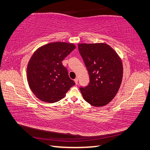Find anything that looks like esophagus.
Instances as JSON below:
<instances>
[{
  "instance_id": "esophagus-1",
  "label": "esophagus",
  "mask_w": 150,
  "mask_h": 150,
  "mask_svg": "<svg viewBox=\"0 0 150 150\" xmlns=\"http://www.w3.org/2000/svg\"><path fill=\"white\" fill-rule=\"evenodd\" d=\"M74 82H75V83L77 85L78 83V78H76L75 79H74Z\"/></svg>"
}]
</instances>
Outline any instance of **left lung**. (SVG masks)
Wrapping results in <instances>:
<instances>
[{"mask_svg":"<svg viewBox=\"0 0 150 150\" xmlns=\"http://www.w3.org/2000/svg\"><path fill=\"white\" fill-rule=\"evenodd\" d=\"M78 49L87 69L90 82L80 91L85 100L99 107L110 102L122 82L121 58L110 46L104 43L79 44Z\"/></svg>","mask_w":150,"mask_h":150,"instance_id":"1","label":"left lung"}]
</instances>
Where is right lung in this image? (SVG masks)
<instances>
[{"mask_svg":"<svg viewBox=\"0 0 150 150\" xmlns=\"http://www.w3.org/2000/svg\"><path fill=\"white\" fill-rule=\"evenodd\" d=\"M75 48L73 44L56 42L33 53L28 65L27 78L31 91L40 100L57 102L75 85L62 63Z\"/></svg>","mask_w":150,"mask_h":150,"instance_id":"1","label":"right lung"}]
</instances>
